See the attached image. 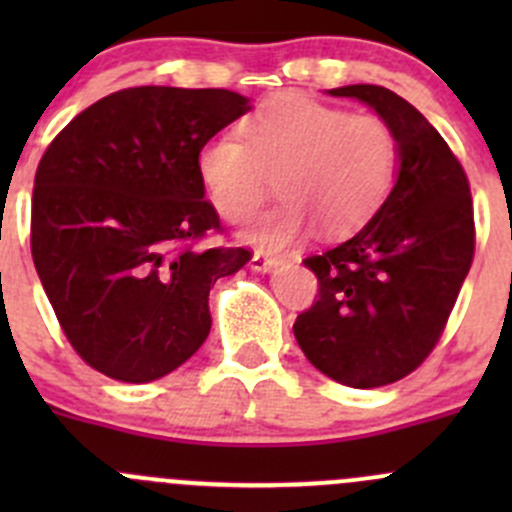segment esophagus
I'll return each instance as SVG.
<instances>
[{
	"instance_id": "esophagus-1",
	"label": "esophagus",
	"mask_w": 512,
	"mask_h": 512,
	"mask_svg": "<svg viewBox=\"0 0 512 512\" xmlns=\"http://www.w3.org/2000/svg\"><path fill=\"white\" fill-rule=\"evenodd\" d=\"M275 265H277V257L267 255V252H262V250H255V255H252V260H250V267L255 272H272L275 270Z\"/></svg>"
}]
</instances>
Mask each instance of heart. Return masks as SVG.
Returning <instances> with one entry per match:
<instances>
[{"label": "heart", "mask_w": 512, "mask_h": 512, "mask_svg": "<svg viewBox=\"0 0 512 512\" xmlns=\"http://www.w3.org/2000/svg\"><path fill=\"white\" fill-rule=\"evenodd\" d=\"M242 138L215 136L198 151V178L223 218L240 223L265 200L275 175L277 200L245 237L267 247L297 240L314 223L324 235H349L384 208L399 170V141L386 121L347 113L299 94L257 106Z\"/></svg>", "instance_id": "b5f03b06"}]
</instances>
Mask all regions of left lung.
Listing matches in <instances>:
<instances>
[{
    "label": "left lung",
    "instance_id": "obj_1",
    "mask_svg": "<svg viewBox=\"0 0 512 512\" xmlns=\"http://www.w3.org/2000/svg\"><path fill=\"white\" fill-rule=\"evenodd\" d=\"M366 103L399 141L384 208L347 242L304 260L319 297L294 322L304 356L352 389L394 384L436 347L476 250L468 178L441 133L384 86L327 91Z\"/></svg>",
    "mask_w": 512,
    "mask_h": 512
}]
</instances>
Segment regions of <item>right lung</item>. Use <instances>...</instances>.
Listing matches in <instances>:
<instances>
[{
    "instance_id": "obj_1",
    "label": "right lung",
    "mask_w": 512,
    "mask_h": 512,
    "mask_svg": "<svg viewBox=\"0 0 512 512\" xmlns=\"http://www.w3.org/2000/svg\"><path fill=\"white\" fill-rule=\"evenodd\" d=\"M250 108L225 89L136 86L81 111L46 148L34 267L71 347L101 374L156 381L208 339L210 287L250 252L193 250L220 230L195 163Z\"/></svg>"
}]
</instances>
